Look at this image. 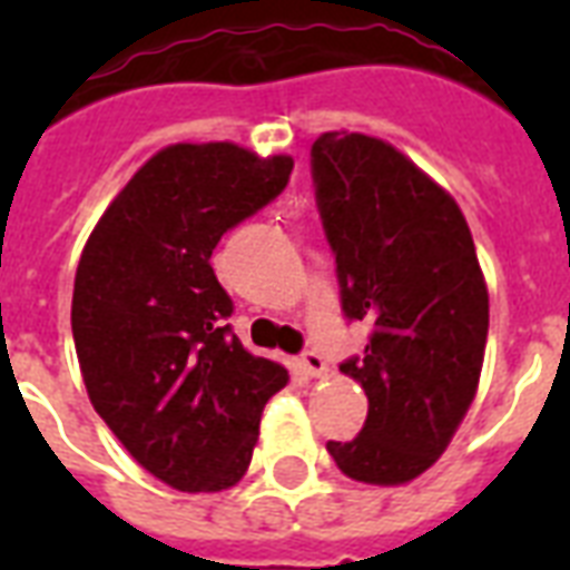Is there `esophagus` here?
Here are the masks:
<instances>
[{"mask_svg":"<svg viewBox=\"0 0 570 570\" xmlns=\"http://www.w3.org/2000/svg\"><path fill=\"white\" fill-rule=\"evenodd\" d=\"M302 370L307 375H313V379H316V375L328 373V364H325V357H322L320 352H304V355H302Z\"/></svg>","mask_w":570,"mask_h":570,"instance_id":"obj_1","label":"esophagus"}]
</instances>
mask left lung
Listing matches in <instances>:
<instances>
[{"mask_svg":"<svg viewBox=\"0 0 570 570\" xmlns=\"http://www.w3.org/2000/svg\"><path fill=\"white\" fill-rule=\"evenodd\" d=\"M311 171L343 313L370 325L364 355L340 364L366 390V423L328 452L357 482L402 485L432 468L476 396L485 277L459 204L387 141L325 132Z\"/></svg>","mask_w":570,"mask_h":570,"instance_id":"8db88e82","label":"left lung"}]
</instances>
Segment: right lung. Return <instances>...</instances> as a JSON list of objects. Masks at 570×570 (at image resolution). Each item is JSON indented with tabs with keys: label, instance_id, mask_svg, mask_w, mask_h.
Returning <instances> with one entry per match:
<instances>
[{
	"label": "right lung",
	"instance_id": "right-lung-1",
	"mask_svg": "<svg viewBox=\"0 0 570 570\" xmlns=\"http://www.w3.org/2000/svg\"><path fill=\"white\" fill-rule=\"evenodd\" d=\"M289 174V156L230 141L165 147L111 200L76 268L70 325L94 411L177 491L236 485L263 407L289 381L233 334L230 295L209 266L224 233Z\"/></svg>",
	"mask_w": 570,
	"mask_h": 570
}]
</instances>
